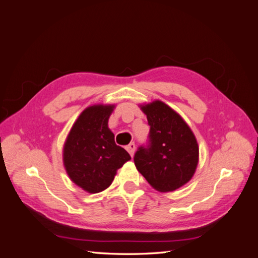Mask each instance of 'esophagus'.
<instances>
[{
  "label": "esophagus",
  "instance_id": "34e87169",
  "mask_svg": "<svg viewBox=\"0 0 258 258\" xmlns=\"http://www.w3.org/2000/svg\"><path fill=\"white\" fill-rule=\"evenodd\" d=\"M127 151H128V153L130 154L131 157H134L135 152H136V144H135L134 142L130 143V144L127 146Z\"/></svg>",
  "mask_w": 258,
  "mask_h": 258
}]
</instances>
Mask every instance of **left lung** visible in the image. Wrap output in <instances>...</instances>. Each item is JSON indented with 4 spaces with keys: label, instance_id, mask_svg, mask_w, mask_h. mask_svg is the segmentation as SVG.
Returning a JSON list of instances; mask_svg holds the SVG:
<instances>
[{
    "label": "left lung",
    "instance_id": "left-lung-1",
    "mask_svg": "<svg viewBox=\"0 0 258 258\" xmlns=\"http://www.w3.org/2000/svg\"><path fill=\"white\" fill-rule=\"evenodd\" d=\"M150 124L146 146H140L135 165L156 190L173 191L190 181L199 160V146L188 124L166 103L141 105Z\"/></svg>",
    "mask_w": 258,
    "mask_h": 258
}]
</instances>
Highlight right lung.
<instances>
[{"label":"right lung","instance_id":"obj_1","mask_svg":"<svg viewBox=\"0 0 258 258\" xmlns=\"http://www.w3.org/2000/svg\"><path fill=\"white\" fill-rule=\"evenodd\" d=\"M115 105H92L74 122L63 146V165L71 181L90 194L106 189L117 170L131 159L124 148L116 145L108 129Z\"/></svg>","mask_w":258,"mask_h":258}]
</instances>
